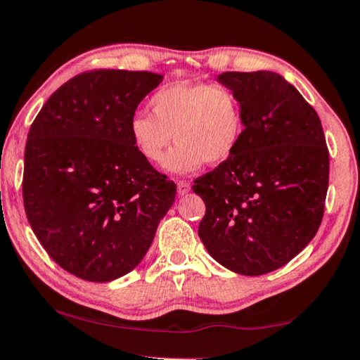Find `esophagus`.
I'll use <instances>...</instances> for the list:
<instances>
[{"mask_svg": "<svg viewBox=\"0 0 360 360\" xmlns=\"http://www.w3.org/2000/svg\"><path fill=\"white\" fill-rule=\"evenodd\" d=\"M191 191V184L187 181H178V193L179 195H184V193H187Z\"/></svg>", "mask_w": 360, "mask_h": 360, "instance_id": "esophagus-1", "label": "esophagus"}]
</instances>
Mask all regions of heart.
<instances>
[{
  "label": "heart",
  "mask_w": 360,
  "mask_h": 360,
  "mask_svg": "<svg viewBox=\"0 0 360 360\" xmlns=\"http://www.w3.org/2000/svg\"><path fill=\"white\" fill-rule=\"evenodd\" d=\"M149 105L152 115L138 112L131 118V139L142 157L160 163L174 136L176 146L165 162L171 173H191L205 162L224 163L245 134L243 101L227 84H168L152 96Z\"/></svg>",
  "instance_id": "b5f03b06"
}]
</instances>
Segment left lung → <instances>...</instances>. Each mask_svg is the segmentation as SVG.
Returning <instances> with one entry per match:
<instances>
[{"instance_id": "obj_1", "label": "left lung", "mask_w": 360, "mask_h": 360, "mask_svg": "<svg viewBox=\"0 0 360 360\" xmlns=\"http://www.w3.org/2000/svg\"><path fill=\"white\" fill-rule=\"evenodd\" d=\"M245 105L233 155L193 181L205 202V248L227 269L262 276L293 259L319 231L330 157L321 118L274 72H224Z\"/></svg>"}]
</instances>
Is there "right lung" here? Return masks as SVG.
Wrapping results in <instances>:
<instances>
[{
  "mask_svg": "<svg viewBox=\"0 0 360 360\" xmlns=\"http://www.w3.org/2000/svg\"><path fill=\"white\" fill-rule=\"evenodd\" d=\"M162 75L99 68L44 102L25 144L22 195L39 243L62 269L110 282L134 269L176 197V184L129 134Z\"/></svg>",
  "mask_w": 360,
  "mask_h": 360,
  "instance_id": "right-lung-1",
  "label": "right lung"
}]
</instances>
